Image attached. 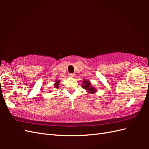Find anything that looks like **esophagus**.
<instances>
[{
	"mask_svg": "<svg viewBox=\"0 0 149 149\" xmlns=\"http://www.w3.org/2000/svg\"><path fill=\"white\" fill-rule=\"evenodd\" d=\"M68 75H69V77H74L75 74H70Z\"/></svg>",
	"mask_w": 149,
	"mask_h": 149,
	"instance_id": "esophagus-1",
	"label": "esophagus"
}]
</instances>
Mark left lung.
<instances>
[{
    "instance_id": "obj_1",
    "label": "left lung",
    "mask_w": 149,
    "mask_h": 149,
    "mask_svg": "<svg viewBox=\"0 0 149 149\" xmlns=\"http://www.w3.org/2000/svg\"><path fill=\"white\" fill-rule=\"evenodd\" d=\"M82 87H83V88H84V89L86 90L88 92H89L91 94L95 93V91H97L96 88L91 86L90 82L88 80H84L83 81V85H82Z\"/></svg>"
}]
</instances>
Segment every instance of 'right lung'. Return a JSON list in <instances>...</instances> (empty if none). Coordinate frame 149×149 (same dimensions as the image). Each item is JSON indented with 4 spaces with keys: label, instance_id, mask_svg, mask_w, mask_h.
<instances>
[{
    "label": "right lung",
    "instance_id": "right-lung-1",
    "mask_svg": "<svg viewBox=\"0 0 149 149\" xmlns=\"http://www.w3.org/2000/svg\"><path fill=\"white\" fill-rule=\"evenodd\" d=\"M59 83H60V81H59V80H57L56 81V83H55V84H54V87L56 88H57V89H58L59 88Z\"/></svg>",
    "mask_w": 149,
    "mask_h": 149
}]
</instances>
